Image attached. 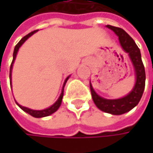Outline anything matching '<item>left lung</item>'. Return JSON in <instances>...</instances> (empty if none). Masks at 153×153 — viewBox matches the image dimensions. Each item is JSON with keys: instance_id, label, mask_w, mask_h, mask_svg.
Listing matches in <instances>:
<instances>
[{"instance_id": "left-lung-1", "label": "left lung", "mask_w": 153, "mask_h": 153, "mask_svg": "<svg viewBox=\"0 0 153 153\" xmlns=\"http://www.w3.org/2000/svg\"><path fill=\"white\" fill-rule=\"evenodd\" d=\"M106 27L115 33L122 49L128 54L134 67L136 82L132 90L127 96L118 99H106L97 95L92 87L91 81L89 82L90 90L93 101L99 110L112 115H120L129 111L138 105L145 87V71L142 62L140 49L134 40L121 28L110 25H107Z\"/></svg>"}]
</instances>
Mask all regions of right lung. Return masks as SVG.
<instances>
[{"mask_svg":"<svg viewBox=\"0 0 153 153\" xmlns=\"http://www.w3.org/2000/svg\"><path fill=\"white\" fill-rule=\"evenodd\" d=\"M36 32H38V30L33 31V32H32V33H28L27 35H25V37H23V38L20 40V42H18V43H17V44L15 46L14 52H13V60H12V63H11V65H10V86H11V87H12V85H11V79H12V77H11V73H12L13 64H14V62H15L16 56V54H17V52H18V49H19V48H20V47L22 46V45L25 43V42L28 38H30V37H31L33 33H35ZM69 77H70V75L65 79V82H64L63 88H62V91H61V94H60V96H59L58 99H57V100H56V101L52 105H51V106L48 107V108H46V109H43V110H33V109H30V108H27V107L20 105L16 101V105L20 107L24 111L27 112L28 114L32 115V116H33V117H34V118H43V117H47V116L51 115L52 113H54L55 111H56L58 110V108L60 107L61 104H62V99H63V96H64V88H65V83H66V81L68 80Z\"/></svg>","mask_w":153,"mask_h":153,"instance_id":"right-lung-1","label":"right lung"}]
</instances>
